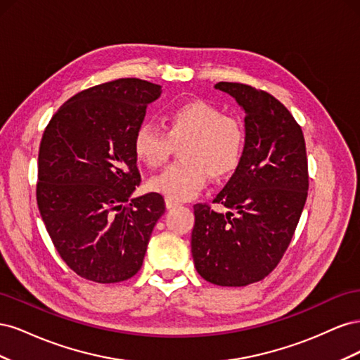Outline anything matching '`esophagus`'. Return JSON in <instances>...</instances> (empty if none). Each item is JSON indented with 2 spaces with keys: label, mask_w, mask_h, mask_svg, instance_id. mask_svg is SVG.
Wrapping results in <instances>:
<instances>
[{
  "label": "esophagus",
  "mask_w": 360,
  "mask_h": 360,
  "mask_svg": "<svg viewBox=\"0 0 360 360\" xmlns=\"http://www.w3.org/2000/svg\"><path fill=\"white\" fill-rule=\"evenodd\" d=\"M165 205H167V209L168 210H171V209H174V207H179V202H176V201H172V200H165Z\"/></svg>",
  "instance_id": "obj_1"
}]
</instances>
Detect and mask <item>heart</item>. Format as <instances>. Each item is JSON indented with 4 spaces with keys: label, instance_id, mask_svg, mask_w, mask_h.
<instances>
[{
    "label": "heart",
    "instance_id": "b5f03b06",
    "mask_svg": "<svg viewBox=\"0 0 360 360\" xmlns=\"http://www.w3.org/2000/svg\"><path fill=\"white\" fill-rule=\"evenodd\" d=\"M167 134L151 123H141L134 134L136 158L148 167H159L168 158L172 143L180 144V163L168 167L148 181L150 191L172 201L193 198L209 174L221 179L240 162L245 134L240 123L225 117L202 101L174 106L165 117Z\"/></svg>",
    "mask_w": 360,
    "mask_h": 360
}]
</instances>
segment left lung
Here are the masks:
<instances>
[{"label": "left lung", "mask_w": 360, "mask_h": 360, "mask_svg": "<svg viewBox=\"0 0 360 360\" xmlns=\"http://www.w3.org/2000/svg\"><path fill=\"white\" fill-rule=\"evenodd\" d=\"M245 112L240 162L213 202L195 204L191 250L195 269L222 287H243L274 270L287 250L308 197V159L300 126L274 96L217 82Z\"/></svg>", "instance_id": "obj_1"}]
</instances>
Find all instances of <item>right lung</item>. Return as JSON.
I'll return each mask as SVG.
<instances>
[{
	"label": "right lung",
	"instance_id": "add662e5",
	"mask_svg": "<svg viewBox=\"0 0 360 360\" xmlns=\"http://www.w3.org/2000/svg\"><path fill=\"white\" fill-rule=\"evenodd\" d=\"M160 85L122 78L73 96L40 143L37 205L66 264L99 284L132 278L165 213L162 195L134 197L141 183L134 134Z\"/></svg>",
	"mask_w": 360,
	"mask_h": 360
}]
</instances>
